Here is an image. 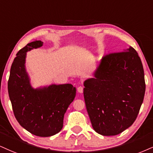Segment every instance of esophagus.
Instances as JSON below:
<instances>
[{"instance_id":"1","label":"esophagus","mask_w":153,"mask_h":153,"mask_svg":"<svg viewBox=\"0 0 153 153\" xmlns=\"http://www.w3.org/2000/svg\"><path fill=\"white\" fill-rule=\"evenodd\" d=\"M83 91H84V88H83L82 86H79V87L77 88V91H78L79 93L82 94L83 93Z\"/></svg>"}]
</instances>
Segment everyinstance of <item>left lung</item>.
Returning a JSON list of instances; mask_svg holds the SVG:
<instances>
[{
    "label": "left lung",
    "instance_id": "1",
    "mask_svg": "<svg viewBox=\"0 0 153 153\" xmlns=\"http://www.w3.org/2000/svg\"><path fill=\"white\" fill-rule=\"evenodd\" d=\"M94 75L84 83L92 127L100 135L120 134L134 123L144 99L146 82L140 56L132 47L107 54Z\"/></svg>",
    "mask_w": 153,
    "mask_h": 153
}]
</instances>
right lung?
Returning <instances> with one entry per match:
<instances>
[{"label": "right lung", "instance_id": "add662e5", "mask_svg": "<svg viewBox=\"0 0 153 153\" xmlns=\"http://www.w3.org/2000/svg\"><path fill=\"white\" fill-rule=\"evenodd\" d=\"M36 40L16 54L10 68L7 89L13 111L20 125L32 134L50 137L63 127L65 114L74 99L76 88L70 84L33 88L25 69L26 52L42 47Z\"/></svg>", "mask_w": 153, "mask_h": 153}]
</instances>
